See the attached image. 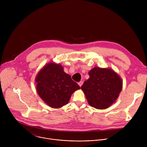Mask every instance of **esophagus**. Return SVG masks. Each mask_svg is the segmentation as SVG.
<instances>
[{
    "instance_id": "obj_1",
    "label": "esophagus",
    "mask_w": 147,
    "mask_h": 147,
    "mask_svg": "<svg viewBox=\"0 0 147 147\" xmlns=\"http://www.w3.org/2000/svg\"><path fill=\"white\" fill-rule=\"evenodd\" d=\"M82 84H83V82H82V81H80V82H78V85H79V86H80V87L82 86Z\"/></svg>"
}]
</instances>
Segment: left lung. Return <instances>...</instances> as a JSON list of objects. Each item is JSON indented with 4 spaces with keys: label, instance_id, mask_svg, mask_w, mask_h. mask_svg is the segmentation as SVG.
<instances>
[{
    "label": "left lung",
    "instance_id": "obj_1",
    "mask_svg": "<svg viewBox=\"0 0 147 147\" xmlns=\"http://www.w3.org/2000/svg\"><path fill=\"white\" fill-rule=\"evenodd\" d=\"M90 78L81 88L90 106L105 109L115 102L122 90L123 81L113 70L95 67L89 73Z\"/></svg>",
    "mask_w": 147,
    "mask_h": 147
}]
</instances>
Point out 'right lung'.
Masks as SVG:
<instances>
[{"label":"right lung","mask_w":147,"mask_h":147,"mask_svg":"<svg viewBox=\"0 0 147 147\" xmlns=\"http://www.w3.org/2000/svg\"><path fill=\"white\" fill-rule=\"evenodd\" d=\"M36 89L40 96L52 108H59L66 105L80 86L71 76L65 73L60 64L49 63L42 69L35 78Z\"/></svg>","instance_id":"right-lung-1"}]
</instances>
